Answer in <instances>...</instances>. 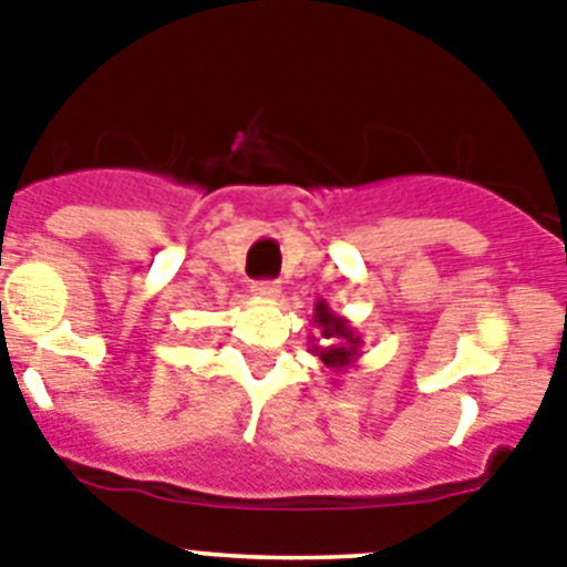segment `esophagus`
<instances>
[{"label":"esophagus","mask_w":567,"mask_h":567,"mask_svg":"<svg viewBox=\"0 0 567 567\" xmlns=\"http://www.w3.org/2000/svg\"><path fill=\"white\" fill-rule=\"evenodd\" d=\"M251 293H254V299H262V302H274V299H279L282 288H279V282H254Z\"/></svg>","instance_id":"esophagus-1"}]
</instances>
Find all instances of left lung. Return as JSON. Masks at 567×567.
<instances>
[{
  "label": "left lung",
  "mask_w": 567,
  "mask_h": 567,
  "mask_svg": "<svg viewBox=\"0 0 567 567\" xmlns=\"http://www.w3.org/2000/svg\"><path fill=\"white\" fill-rule=\"evenodd\" d=\"M313 324L316 330H319V341L310 344V353H313L321 364L328 367L330 372L344 375L350 367H355V361H359L361 355V347H364L361 333L350 324V319H344V316H339L336 310H330V305L324 302V299L316 302ZM310 341H313V336H310Z\"/></svg>",
  "instance_id": "obj_1"
}]
</instances>
